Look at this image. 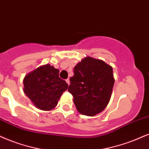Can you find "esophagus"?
<instances>
[{
    "label": "esophagus",
    "instance_id": "34e87169",
    "mask_svg": "<svg viewBox=\"0 0 149 149\" xmlns=\"http://www.w3.org/2000/svg\"><path fill=\"white\" fill-rule=\"evenodd\" d=\"M66 82H67V84H68V85H70V79H66Z\"/></svg>",
    "mask_w": 149,
    "mask_h": 149
}]
</instances>
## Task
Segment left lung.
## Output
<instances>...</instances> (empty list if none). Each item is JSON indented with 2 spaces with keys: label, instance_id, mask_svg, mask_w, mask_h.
<instances>
[{
  "label": "left lung",
  "instance_id": "left-lung-1",
  "mask_svg": "<svg viewBox=\"0 0 149 149\" xmlns=\"http://www.w3.org/2000/svg\"><path fill=\"white\" fill-rule=\"evenodd\" d=\"M70 81L68 92L79 113L93 117L105 109L115 83L111 65L88 56L75 65Z\"/></svg>",
  "mask_w": 149,
  "mask_h": 149
}]
</instances>
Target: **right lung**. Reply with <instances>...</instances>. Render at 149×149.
<instances>
[{"label":"right lung","instance_id":"1","mask_svg":"<svg viewBox=\"0 0 149 149\" xmlns=\"http://www.w3.org/2000/svg\"><path fill=\"white\" fill-rule=\"evenodd\" d=\"M23 91L38 109H54L68 85L59 77V70L46 64L29 72L23 79Z\"/></svg>","mask_w":149,"mask_h":149}]
</instances>
